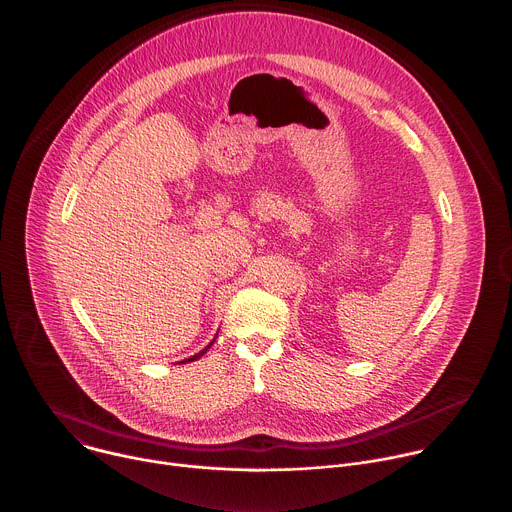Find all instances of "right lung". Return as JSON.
Returning <instances> with one entry per match:
<instances>
[{
    "instance_id": "obj_1",
    "label": "right lung",
    "mask_w": 512,
    "mask_h": 512,
    "mask_svg": "<svg viewBox=\"0 0 512 512\" xmlns=\"http://www.w3.org/2000/svg\"><path fill=\"white\" fill-rule=\"evenodd\" d=\"M215 337H217V335H215ZM213 344H215V339H213V342H211V344H209V346H207V348H205V350H201V352H199V354H195V356H191V358H189V360H185V362H181V364H187V362H195V360H199V358H201V356H203V354H207V350H209V348H211V346H213Z\"/></svg>"
}]
</instances>
